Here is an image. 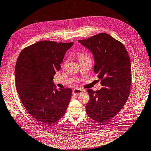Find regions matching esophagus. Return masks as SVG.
Returning <instances> with one entry per match:
<instances>
[{
	"mask_svg": "<svg viewBox=\"0 0 151 151\" xmlns=\"http://www.w3.org/2000/svg\"><path fill=\"white\" fill-rule=\"evenodd\" d=\"M83 91V90L79 89V88H75V89H74L73 90V94L74 95H78V94H79L80 93H81Z\"/></svg>",
	"mask_w": 151,
	"mask_h": 151,
	"instance_id": "1",
	"label": "esophagus"
}]
</instances>
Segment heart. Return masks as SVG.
<instances>
[{
    "label": "heart",
    "instance_id": "heart-1",
    "mask_svg": "<svg viewBox=\"0 0 151 151\" xmlns=\"http://www.w3.org/2000/svg\"><path fill=\"white\" fill-rule=\"evenodd\" d=\"M78 59H79V61H81L82 60H84V59L88 57V55L85 53H79L78 55Z\"/></svg>",
    "mask_w": 151,
    "mask_h": 151
}]
</instances>
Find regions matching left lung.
I'll return each mask as SVG.
<instances>
[{"label":"left lung","mask_w":151,"mask_h":151,"mask_svg":"<svg viewBox=\"0 0 151 151\" xmlns=\"http://www.w3.org/2000/svg\"><path fill=\"white\" fill-rule=\"evenodd\" d=\"M78 42L93 53V70L102 86L95 91L87 90L86 112L93 120L104 123L118 114L128 99L132 79L129 55L124 45L106 33Z\"/></svg>","instance_id":"8db88e82"}]
</instances>
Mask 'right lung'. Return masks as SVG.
<instances>
[{
	"mask_svg": "<svg viewBox=\"0 0 151 151\" xmlns=\"http://www.w3.org/2000/svg\"><path fill=\"white\" fill-rule=\"evenodd\" d=\"M73 45L41 41L23 49L17 58L15 81L20 99L28 113L43 125L60 120L69 104L72 90H57L52 80Z\"/></svg>",
	"mask_w": 151,
	"mask_h": 151,
	"instance_id": "1",
	"label": "right lung"
}]
</instances>
